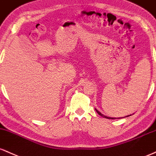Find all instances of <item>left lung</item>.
<instances>
[{
    "mask_svg": "<svg viewBox=\"0 0 156 156\" xmlns=\"http://www.w3.org/2000/svg\"><path fill=\"white\" fill-rule=\"evenodd\" d=\"M95 110H96V111L97 112V113L99 115H100L101 116H102V117H104V118H105V119H116V118H113V117H109V116H105V115H103L102 113H101L100 112H99V111H98L97 109H96L95 108ZM131 116V115H128V116H125V117H120V118H117V119H122V118H125V117H128V116Z\"/></svg>",
    "mask_w": 156,
    "mask_h": 156,
    "instance_id": "8db88e82",
    "label": "left lung"
}]
</instances>
